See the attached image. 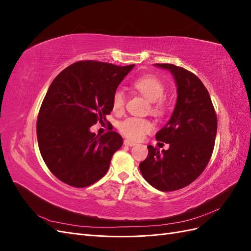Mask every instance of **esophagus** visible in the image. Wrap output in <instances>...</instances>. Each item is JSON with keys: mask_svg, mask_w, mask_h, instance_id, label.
Returning <instances> with one entry per match:
<instances>
[{"mask_svg": "<svg viewBox=\"0 0 251 251\" xmlns=\"http://www.w3.org/2000/svg\"><path fill=\"white\" fill-rule=\"evenodd\" d=\"M124 144H125V146H126V147H134L136 143H135L134 141H131V140H128V139H126V140L124 141Z\"/></svg>", "mask_w": 251, "mask_h": 251, "instance_id": "1", "label": "esophagus"}]
</instances>
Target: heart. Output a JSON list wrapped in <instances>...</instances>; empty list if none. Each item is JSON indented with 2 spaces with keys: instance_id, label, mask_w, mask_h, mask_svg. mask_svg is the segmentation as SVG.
<instances>
[{
  "instance_id": "1",
  "label": "heart",
  "mask_w": 251,
  "mask_h": 251,
  "mask_svg": "<svg viewBox=\"0 0 251 251\" xmlns=\"http://www.w3.org/2000/svg\"><path fill=\"white\" fill-rule=\"evenodd\" d=\"M134 88L151 103V112L155 115H161L164 110L162 97L165 92L163 83L154 76H144L134 82ZM126 96L121 90H117L113 95L112 105L115 112H121L125 108ZM118 130L126 137L133 140H140L144 135L153 130L148 119L138 117H128L118 124Z\"/></svg>"
}]
</instances>
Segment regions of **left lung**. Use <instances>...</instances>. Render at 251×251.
<instances>
[{"instance_id": "8db88e82", "label": "left lung", "mask_w": 251, "mask_h": 251, "mask_svg": "<svg viewBox=\"0 0 251 251\" xmlns=\"http://www.w3.org/2000/svg\"><path fill=\"white\" fill-rule=\"evenodd\" d=\"M169 70L176 82L177 101L170 120L156 139L170 144L161 151L149 146L139 164L143 178L162 192L177 191L198 178L211 157L217 135V115L203 82L184 68L155 64Z\"/></svg>"}]
</instances>
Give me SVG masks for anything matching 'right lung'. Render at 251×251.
Segmentation results:
<instances>
[{"mask_svg":"<svg viewBox=\"0 0 251 251\" xmlns=\"http://www.w3.org/2000/svg\"><path fill=\"white\" fill-rule=\"evenodd\" d=\"M134 66L85 60L67 67L52 81L36 135L45 163L64 183L86 187L108 172L123 137L113 131L96 136L90 127L111 113L113 95Z\"/></svg>","mask_w":251,"mask_h":251,"instance_id":"add662e5","label":"right lung"}]
</instances>
